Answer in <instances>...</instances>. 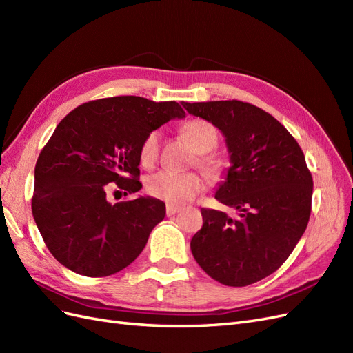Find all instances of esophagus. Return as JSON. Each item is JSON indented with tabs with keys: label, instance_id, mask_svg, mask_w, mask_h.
<instances>
[{
	"label": "esophagus",
	"instance_id": "1",
	"mask_svg": "<svg viewBox=\"0 0 353 353\" xmlns=\"http://www.w3.org/2000/svg\"><path fill=\"white\" fill-rule=\"evenodd\" d=\"M181 210L179 206H174V205H166V215L168 216H172L175 213H178Z\"/></svg>",
	"mask_w": 353,
	"mask_h": 353
}]
</instances>
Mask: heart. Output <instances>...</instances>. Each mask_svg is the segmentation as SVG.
I'll return each mask as SVG.
<instances>
[{
    "instance_id": "heart-1",
    "label": "heart",
    "mask_w": 353,
    "mask_h": 353,
    "mask_svg": "<svg viewBox=\"0 0 353 353\" xmlns=\"http://www.w3.org/2000/svg\"><path fill=\"white\" fill-rule=\"evenodd\" d=\"M184 135L194 150L200 153L199 165L208 175H215L219 169L216 159L208 156L218 144V132L209 122L194 119L184 125ZM160 132L152 131L145 135L140 147L141 163L150 166L154 163L159 152ZM148 194L166 201L168 205L183 206L193 200L205 188V181L196 172H175L159 170L147 178Z\"/></svg>"
}]
</instances>
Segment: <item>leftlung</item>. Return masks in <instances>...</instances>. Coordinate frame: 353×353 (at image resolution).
Listing matches in <instances>:
<instances>
[{"instance_id":"8db88e82","label":"left lung","mask_w":353,"mask_h":353,"mask_svg":"<svg viewBox=\"0 0 353 353\" xmlns=\"http://www.w3.org/2000/svg\"><path fill=\"white\" fill-rule=\"evenodd\" d=\"M225 138L231 166L215 199L239 212L201 209L191 239L196 262L213 280L244 287L275 272L306 230L312 176L297 141L270 113L237 100L185 103Z\"/></svg>"}]
</instances>
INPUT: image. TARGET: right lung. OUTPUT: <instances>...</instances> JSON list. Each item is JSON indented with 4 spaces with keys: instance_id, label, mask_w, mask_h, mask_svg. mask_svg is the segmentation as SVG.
I'll return each instance as SVG.
<instances>
[{
    "instance_id": "add662e5",
    "label": "right lung",
    "mask_w": 353,
    "mask_h": 353,
    "mask_svg": "<svg viewBox=\"0 0 353 353\" xmlns=\"http://www.w3.org/2000/svg\"><path fill=\"white\" fill-rule=\"evenodd\" d=\"M183 117L175 101L121 95L85 103L61 119L38 157L32 213L63 266L85 276H108L138 258L166 215L165 203L138 196L112 205L108 191H140L145 135Z\"/></svg>"
}]
</instances>
